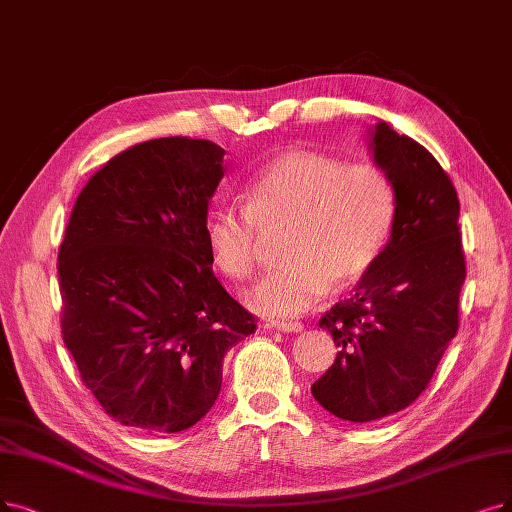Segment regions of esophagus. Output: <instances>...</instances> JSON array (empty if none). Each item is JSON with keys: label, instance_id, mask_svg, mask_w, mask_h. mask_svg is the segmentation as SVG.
<instances>
[{"label": "esophagus", "instance_id": "1", "mask_svg": "<svg viewBox=\"0 0 512 512\" xmlns=\"http://www.w3.org/2000/svg\"><path fill=\"white\" fill-rule=\"evenodd\" d=\"M264 327L269 330H279V332H302V323L300 321H269L264 323Z\"/></svg>", "mask_w": 512, "mask_h": 512}]
</instances>
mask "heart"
Here are the masks:
<instances>
[{
	"label": "heart",
	"mask_w": 512,
	"mask_h": 512,
	"mask_svg": "<svg viewBox=\"0 0 512 512\" xmlns=\"http://www.w3.org/2000/svg\"><path fill=\"white\" fill-rule=\"evenodd\" d=\"M243 206L222 203L206 220L216 269L235 281L258 269L260 231L285 227L279 267L250 292L256 311H309L334 279L351 283L378 262L395 222V191L376 163H346L319 151L271 159L243 187Z\"/></svg>",
	"instance_id": "heart-1"
}]
</instances>
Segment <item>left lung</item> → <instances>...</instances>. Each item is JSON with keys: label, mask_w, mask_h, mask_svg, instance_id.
I'll use <instances>...</instances> for the list:
<instances>
[{"label": "left lung", "mask_w": 512, "mask_h": 512, "mask_svg": "<svg viewBox=\"0 0 512 512\" xmlns=\"http://www.w3.org/2000/svg\"><path fill=\"white\" fill-rule=\"evenodd\" d=\"M372 149L395 191V222L349 300L319 319L338 346L313 386L327 412L372 422L412 405L458 332L466 260L458 193L420 142L376 124Z\"/></svg>", "instance_id": "left-lung-1"}]
</instances>
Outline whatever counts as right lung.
Here are the masks:
<instances>
[{
  "label": "right lung",
  "instance_id": "1",
  "mask_svg": "<svg viewBox=\"0 0 512 512\" xmlns=\"http://www.w3.org/2000/svg\"><path fill=\"white\" fill-rule=\"evenodd\" d=\"M222 155L189 136L121 151L81 189L60 243L65 346L102 410L138 431L199 422L220 393L224 355L256 332L206 243Z\"/></svg>",
  "mask_w": 512,
  "mask_h": 512
}]
</instances>
